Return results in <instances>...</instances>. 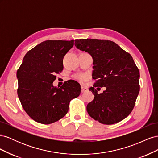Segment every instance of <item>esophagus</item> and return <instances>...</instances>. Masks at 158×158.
<instances>
[{
  "label": "esophagus",
  "mask_w": 158,
  "mask_h": 158,
  "mask_svg": "<svg viewBox=\"0 0 158 158\" xmlns=\"http://www.w3.org/2000/svg\"><path fill=\"white\" fill-rule=\"evenodd\" d=\"M81 88H82V93H84L85 92H86V91L88 90V89L85 88V86H82V87H81Z\"/></svg>",
  "instance_id": "34e87169"
}]
</instances>
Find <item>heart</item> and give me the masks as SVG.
Returning <instances> with one entry per match:
<instances>
[{
	"mask_svg": "<svg viewBox=\"0 0 158 158\" xmlns=\"http://www.w3.org/2000/svg\"><path fill=\"white\" fill-rule=\"evenodd\" d=\"M76 78L77 80L80 81V82H84V81L87 80L88 76H87V75H85V74H78V75L76 76Z\"/></svg>",
	"mask_w": 158,
	"mask_h": 158,
	"instance_id": "obj_1",
	"label": "heart"
}]
</instances>
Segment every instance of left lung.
I'll list each match as a JSON object with an SVG mask.
<instances>
[{"mask_svg": "<svg viewBox=\"0 0 158 158\" xmlns=\"http://www.w3.org/2000/svg\"><path fill=\"white\" fill-rule=\"evenodd\" d=\"M75 46L92 56V78L89 91L94 100L88 104L89 115L104 125H113L131 113L140 91V73L132 56L115 43L95 39L76 40ZM106 87L99 94L95 87Z\"/></svg>", "mask_w": 158, "mask_h": 158, "instance_id": "1", "label": "left lung"}]
</instances>
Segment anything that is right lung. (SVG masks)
<instances>
[{
    "mask_svg": "<svg viewBox=\"0 0 158 158\" xmlns=\"http://www.w3.org/2000/svg\"><path fill=\"white\" fill-rule=\"evenodd\" d=\"M74 40H47L28 51L17 70L18 95L32 119L48 125L63 118L71 99L79 96L80 85L74 80L54 86L56 74L63 69V60Z\"/></svg>",
    "mask_w": 158,
    "mask_h": 158,
    "instance_id": "right-lung-1",
    "label": "right lung"
}]
</instances>
